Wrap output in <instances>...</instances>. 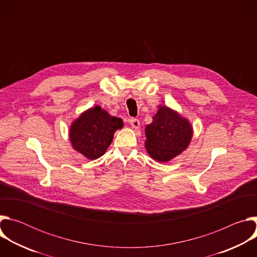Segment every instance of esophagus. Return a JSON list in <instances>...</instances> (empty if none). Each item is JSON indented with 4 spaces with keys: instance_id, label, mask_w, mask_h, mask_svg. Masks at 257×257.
Returning <instances> with one entry per match:
<instances>
[{
    "instance_id": "esophagus-1",
    "label": "esophagus",
    "mask_w": 257,
    "mask_h": 257,
    "mask_svg": "<svg viewBox=\"0 0 257 257\" xmlns=\"http://www.w3.org/2000/svg\"><path fill=\"white\" fill-rule=\"evenodd\" d=\"M129 122H130L131 127L134 128V129H138V128L140 127V122H139V120L136 119V118H131V119L129 120Z\"/></svg>"
}]
</instances>
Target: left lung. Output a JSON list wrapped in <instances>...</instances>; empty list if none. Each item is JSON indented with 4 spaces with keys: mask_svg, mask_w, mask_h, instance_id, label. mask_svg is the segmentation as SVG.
Segmentation results:
<instances>
[{
    "mask_svg": "<svg viewBox=\"0 0 257 257\" xmlns=\"http://www.w3.org/2000/svg\"><path fill=\"white\" fill-rule=\"evenodd\" d=\"M188 120L170 107L160 105L152 124L145 128V148L158 162H169L187 149L192 138Z\"/></svg>",
    "mask_w": 257,
    "mask_h": 257,
    "instance_id": "left-lung-1",
    "label": "left lung"
}]
</instances>
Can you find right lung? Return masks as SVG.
<instances>
[{"mask_svg":"<svg viewBox=\"0 0 257 257\" xmlns=\"http://www.w3.org/2000/svg\"><path fill=\"white\" fill-rule=\"evenodd\" d=\"M123 127L120 118L109 116L99 105L89 108L70 129V141L74 150L89 160L101 157L112 143L116 130Z\"/></svg>","mask_w":257,"mask_h":257,"instance_id":"add662e5","label":"right lung"}]
</instances>
